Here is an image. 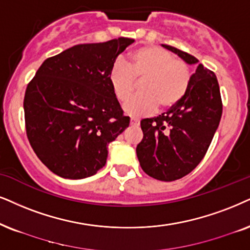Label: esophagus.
Segmentation results:
<instances>
[{"label": "esophagus", "instance_id": "esophagus-1", "mask_svg": "<svg viewBox=\"0 0 250 250\" xmlns=\"http://www.w3.org/2000/svg\"><path fill=\"white\" fill-rule=\"evenodd\" d=\"M130 125H134V127H137V125H140V121H138L137 119H131L130 120Z\"/></svg>", "mask_w": 250, "mask_h": 250}]
</instances>
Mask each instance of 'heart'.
I'll list each match as a JSON object with an SVG mask.
<instances>
[{"label": "heart", "instance_id": "obj_1", "mask_svg": "<svg viewBox=\"0 0 250 250\" xmlns=\"http://www.w3.org/2000/svg\"><path fill=\"white\" fill-rule=\"evenodd\" d=\"M191 76L190 67L183 60L159 47L143 46L129 55L127 64L115 62L108 80L121 104L128 102L137 86L136 82H141L142 93L132 98L125 110L131 116H144L158 107L167 110L178 105L190 87Z\"/></svg>", "mask_w": 250, "mask_h": 250}]
</instances>
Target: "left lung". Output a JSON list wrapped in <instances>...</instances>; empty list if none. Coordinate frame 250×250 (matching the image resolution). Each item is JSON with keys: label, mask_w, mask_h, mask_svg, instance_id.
Here are the masks:
<instances>
[{"label": "left lung", "mask_w": 250, "mask_h": 250, "mask_svg": "<svg viewBox=\"0 0 250 250\" xmlns=\"http://www.w3.org/2000/svg\"><path fill=\"white\" fill-rule=\"evenodd\" d=\"M189 64L198 60L175 47L163 45ZM223 102L213 71L198 64L187 94L178 105L143 119V140L136 147L142 169L160 181L186 176L203 159L219 125Z\"/></svg>", "instance_id": "obj_1"}]
</instances>
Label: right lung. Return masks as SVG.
I'll use <instances>...</instances> for the list:
<instances>
[{"instance_id": "right-lung-1", "label": "right lung", "mask_w": 250, "mask_h": 250, "mask_svg": "<svg viewBox=\"0 0 250 250\" xmlns=\"http://www.w3.org/2000/svg\"><path fill=\"white\" fill-rule=\"evenodd\" d=\"M134 41L121 37L76 45L46 59L27 84L28 142L43 165L61 178L96 174L105 166L108 144L129 127L108 75Z\"/></svg>"}]
</instances>
